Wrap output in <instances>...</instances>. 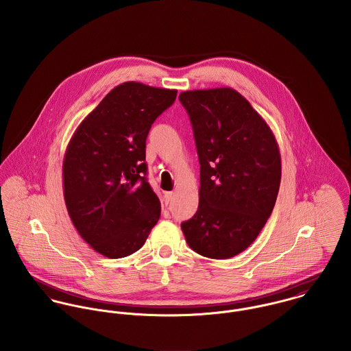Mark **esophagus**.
<instances>
[{
    "label": "esophagus",
    "instance_id": "1",
    "mask_svg": "<svg viewBox=\"0 0 351 351\" xmlns=\"http://www.w3.org/2000/svg\"><path fill=\"white\" fill-rule=\"evenodd\" d=\"M173 192H166L165 193V197H163V201H165V204L167 205V204H170V201H171V199H173Z\"/></svg>",
    "mask_w": 351,
    "mask_h": 351
}]
</instances>
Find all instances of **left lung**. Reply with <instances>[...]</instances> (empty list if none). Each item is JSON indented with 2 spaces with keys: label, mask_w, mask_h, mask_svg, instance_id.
<instances>
[{
  "label": "left lung",
  "mask_w": 351,
  "mask_h": 351,
  "mask_svg": "<svg viewBox=\"0 0 351 351\" xmlns=\"http://www.w3.org/2000/svg\"><path fill=\"white\" fill-rule=\"evenodd\" d=\"M180 101L200 160L199 208L181 230L192 250L227 259L246 250L271 215L281 182L278 145L232 88L186 90Z\"/></svg>",
  "instance_id": "obj_1"
}]
</instances>
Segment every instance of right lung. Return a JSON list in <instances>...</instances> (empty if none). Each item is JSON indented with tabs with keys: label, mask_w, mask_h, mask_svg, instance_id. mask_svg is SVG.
<instances>
[{
	"label": "right lung",
	"mask_w": 351,
	"mask_h": 351,
	"mask_svg": "<svg viewBox=\"0 0 351 351\" xmlns=\"http://www.w3.org/2000/svg\"><path fill=\"white\" fill-rule=\"evenodd\" d=\"M177 97L176 89L124 82L82 120L63 158V196L81 238L108 258L139 250L160 216L147 182L151 124Z\"/></svg>",
	"instance_id": "add662e5"
}]
</instances>
